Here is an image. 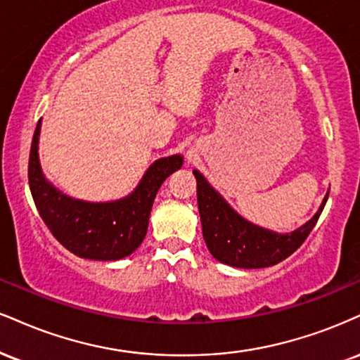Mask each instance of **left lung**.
I'll return each mask as SVG.
<instances>
[{"label":"left lung","instance_id":"obj_1","mask_svg":"<svg viewBox=\"0 0 360 360\" xmlns=\"http://www.w3.org/2000/svg\"><path fill=\"white\" fill-rule=\"evenodd\" d=\"M198 183V207L202 238L218 262L236 268H265L288 258L307 240L317 224L327 196L319 211L304 226L292 233H275L250 223L240 216L199 171H193Z\"/></svg>","mask_w":360,"mask_h":360}]
</instances>
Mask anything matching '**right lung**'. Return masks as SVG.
Here are the masks:
<instances>
[{
    "instance_id": "obj_1",
    "label": "right lung",
    "mask_w": 360,
    "mask_h": 360,
    "mask_svg": "<svg viewBox=\"0 0 360 360\" xmlns=\"http://www.w3.org/2000/svg\"><path fill=\"white\" fill-rule=\"evenodd\" d=\"M41 120L34 129L28 162V183L38 213L56 240L80 258L114 262L129 257L146 238L155 194L167 176L183 166V155L153 162L137 188L122 199L89 202L56 189L43 174L38 158Z\"/></svg>"
}]
</instances>
